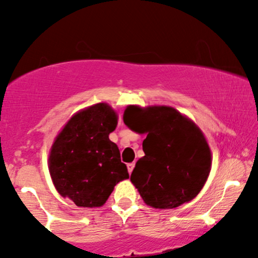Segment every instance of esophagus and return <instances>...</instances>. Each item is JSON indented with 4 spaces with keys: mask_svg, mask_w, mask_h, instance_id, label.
Returning <instances> with one entry per match:
<instances>
[{
    "mask_svg": "<svg viewBox=\"0 0 258 258\" xmlns=\"http://www.w3.org/2000/svg\"><path fill=\"white\" fill-rule=\"evenodd\" d=\"M133 168H135V162H131V164L127 165V170H128V173L132 172Z\"/></svg>",
    "mask_w": 258,
    "mask_h": 258,
    "instance_id": "obj_1",
    "label": "esophagus"
}]
</instances>
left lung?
Instances as JSON below:
<instances>
[{
    "label": "left lung",
    "mask_w": 258,
    "mask_h": 258,
    "mask_svg": "<svg viewBox=\"0 0 258 258\" xmlns=\"http://www.w3.org/2000/svg\"><path fill=\"white\" fill-rule=\"evenodd\" d=\"M123 122L147 133L146 155L136 162L131 182L147 205L174 209L193 200L211 170V150L201 130L171 106L130 105Z\"/></svg>",
    "instance_id": "1"
}]
</instances>
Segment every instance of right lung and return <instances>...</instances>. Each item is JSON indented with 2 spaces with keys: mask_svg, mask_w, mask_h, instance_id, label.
I'll return each mask as SVG.
<instances>
[{
  "mask_svg": "<svg viewBox=\"0 0 258 258\" xmlns=\"http://www.w3.org/2000/svg\"><path fill=\"white\" fill-rule=\"evenodd\" d=\"M117 115L106 103L76 112L55 138L48 168L58 193L80 207L104 205L114 186L128 178L120 150L109 135Z\"/></svg>",
  "mask_w": 258,
  "mask_h": 258,
  "instance_id": "1",
  "label": "right lung"
}]
</instances>
